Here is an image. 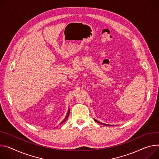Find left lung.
Wrapping results in <instances>:
<instances>
[{
	"label": "left lung",
	"mask_w": 159,
	"mask_h": 159,
	"mask_svg": "<svg viewBox=\"0 0 159 159\" xmlns=\"http://www.w3.org/2000/svg\"><path fill=\"white\" fill-rule=\"evenodd\" d=\"M94 120H95V121H96V122H98V123H101V122H98V120H95V119H94ZM101 124H103V125H108V124H103V123H101Z\"/></svg>",
	"instance_id": "left-lung-1"
}]
</instances>
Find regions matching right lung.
<instances>
[{"instance_id": "1", "label": "right lung", "mask_w": 159, "mask_h": 159, "mask_svg": "<svg viewBox=\"0 0 159 159\" xmlns=\"http://www.w3.org/2000/svg\"><path fill=\"white\" fill-rule=\"evenodd\" d=\"M69 113H70V110H68V113H67V115H66V118L65 119V120L62 122H64L65 121V119H66L68 117V115H69Z\"/></svg>"}]
</instances>
